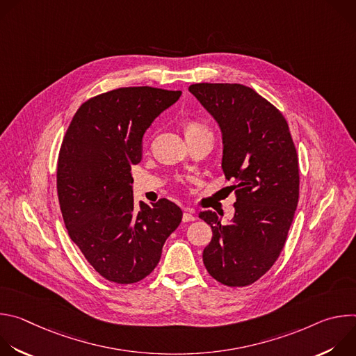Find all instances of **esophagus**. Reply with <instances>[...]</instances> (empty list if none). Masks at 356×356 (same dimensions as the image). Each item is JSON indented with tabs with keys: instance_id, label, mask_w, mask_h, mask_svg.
<instances>
[{
	"instance_id": "1",
	"label": "esophagus",
	"mask_w": 356,
	"mask_h": 356,
	"mask_svg": "<svg viewBox=\"0 0 356 356\" xmlns=\"http://www.w3.org/2000/svg\"><path fill=\"white\" fill-rule=\"evenodd\" d=\"M194 220H195L194 211H191V210L184 211V214H183V221H184V222H190V221H194Z\"/></svg>"
}]
</instances>
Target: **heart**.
<instances>
[{
  "instance_id": "1",
  "label": "heart",
  "mask_w": 356,
  "mask_h": 356,
  "mask_svg": "<svg viewBox=\"0 0 356 356\" xmlns=\"http://www.w3.org/2000/svg\"><path fill=\"white\" fill-rule=\"evenodd\" d=\"M184 135L187 142L197 140V139H211L213 140V131L209 124L202 122L200 120H186L183 124Z\"/></svg>"
}]
</instances>
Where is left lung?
<instances>
[{
  "label": "left lung",
  "mask_w": 356,
  "mask_h": 356,
  "mask_svg": "<svg viewBox=\"0 0 356 356\" xmlns=\"http://www.w3.org/2000/svg\"><path fill=\"white\" fill-rule=\"evenodd\" d=\"M188 91L222 131V172L232 181L235 214H198L213 229L202 252L207 272L229 287L259 280L284 248L298 202V158L283 114L242 84L197 83Z\"/></svg>",
  "instance_id": "1"
}]
</instances>
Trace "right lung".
<instances>
[{
	"mask_svg": "<svg viewBox=\"0 0 356 356\" xmlns=\"http://www.w3.org/2000/svg\"><path fill=\"white\" fill-rule=\"evenodd\" d=\"M180 95L147 86L98 94L80 106L63 138L56 183L65 225L94 270L117 284L152 273L181 221L168 198L135 206L131 175L146 129Z\"/></svg>",
	"mask_w": 356,
	"mask_h": 356,
	"instance_id": "1",
	"label": "right lung"
}]
</instances>
